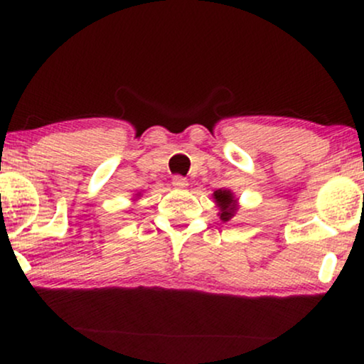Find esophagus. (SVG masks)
Returning <instances> with one entry per match:
<instances>
[{"label":"esophagus","instance_id":"34e87169","mask_svg":"<svg viewBox=\"0 0 364 364\" xmlns=\"http://www.w3.org/2000/svg\"><path fill=\"white\" fill-rule=\"evenodd\" d=\"M172 186H173V188H178V191H182V188H187L188 182H187V178H183L181 176H176L172 178Z\"/></svg>","mask_w":364,"mask_h":364}]
</instances>
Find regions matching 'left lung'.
Instances as JSON below:
<instances>
[{
	"label": "left lung",
	"instance_id": "8db88e82",
	"mask_svg": "<svg viewBox=\"0 0 364 364\" xmlns=\"http://www.w3.org/2000/svg\"><path fill=\"white\" fill-rule=\"evenodd\" d=\"M213 198H215L217 207L220 208L218 215H220L222 222H228L230 218L235 215L237 212V198L233 197L230 191H225V188H218V191L213 192Z\"/></svg>",
	"mask_w": 364,
	"mask_h": 364
}]
</instances>
